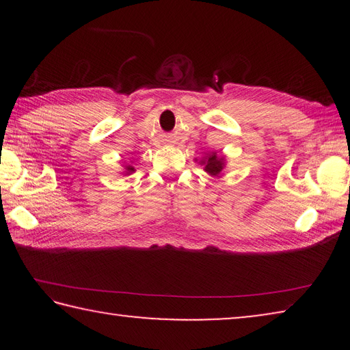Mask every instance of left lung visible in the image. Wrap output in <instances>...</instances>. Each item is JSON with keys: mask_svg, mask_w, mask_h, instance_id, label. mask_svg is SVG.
<instances>
[{"mask_svg": "<svg viewBox=\"0 0 350 350\" xmlns=\"http://www.w3.org/2000/svg\"><path fill=\"white\" fill-rule=\"evenodd\" d=\"M200 165H203V169L206 173H208L211 177H221L223 176V170L226 167V157L224 156H219L216 151H210V153L204 154L203 159L197 160Z\"/></svg>", "mask_w": 350, "mask_h": 350, "instance_id": "obj_1", "label": "left lung"}]
</instances>
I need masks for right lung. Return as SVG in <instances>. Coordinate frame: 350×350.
<instances>
[{
  "instance_id": "add662e5",
  "label": "right lung",
  "mask_w": 350,
  "mask_h": 350,
  "mask_svg": "<svg viewBox=\"0 0 350 350\" xmlns=\"http://www.w3.org/2000/svg\"><path fill=\"white\" fill-rule=\"evenodd\" d=\"M123 167H124V172H123L124 176H130V174H133L135 172V169H134L131 164H127V165H123Z\"/></svg>"
}]
</instances>
